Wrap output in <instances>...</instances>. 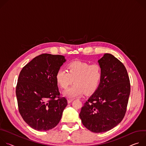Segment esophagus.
<instances>
[{
	"label": "esophagus",
	"mask_w": 146,
	"mask_h": 146,
	"mask_svg": "<svg viewBox=\"0 0 146 146\" xmlns=\"http://www.w3.org/2000/svg\"><path fill=\"white\" fill-rule=\"evenodd\" d=\"M73 100H74V99H68L67 100V102H68V103L69 104V103H71Z\"/></svg>",
	"instance_id": "esophagus-1"
}]
</instances>
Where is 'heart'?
<instances>
[{"mask_svg": "<svg viewBox=\"0 0 146 146\" xmlns=\"http://www.w3.org/2000/svg\"><path fill=\"white\" fill-rule=\"evenodd\" d=\"M103 71L99 64H90L87 62L74 61L67 66V70L60 69L56 80L61 88L66 89L73 82L74 84L63 92L68 98H75L93 93L98 88L102 78Z\"/></svg>", "mask_w": 146, "mask_h": 146, "instance_id": "b5f03b06", "label": "heart"}]
</instances>
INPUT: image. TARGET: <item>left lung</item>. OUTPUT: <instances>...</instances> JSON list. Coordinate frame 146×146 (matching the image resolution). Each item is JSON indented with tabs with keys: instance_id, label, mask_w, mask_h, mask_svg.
I'll use <instances>...</instances> for the list:
<instances>
[{
	"instance_id": "left-lung-1",
	"label": "left lung",
	"mask_w": 146,
	"mask_h": 146,
	"mask_svg": "<svg viewBox=\"0 0 146 146\" xmlns=\"http://www.w3.org/2000/svg\"><path fill=\"white\" fill-rule=\"evenodd\" d=\"M98 62L103 71L101 81L79 114L83 125L94 133L107 132L122 121L131 92L126 69L118 59L106 53Z\"/></svg>"
}]
</instances>
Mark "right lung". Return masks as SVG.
<instances>
[{
    "mask_svg": "<svg viewBox=\"0 0 146 146\" xmlns=\"http://www.w3.org/2000/svg\"><path fill=\"white\" fill-rule=\"evenodd\" d=\"M66 61L61 55L42 54L25 65L20 73L15 91L19 110L35 130L47 131L56 126L67 106V99L60 97L56 80L57 71Z\"/></svg>",
    "mask_w": 146,
    "mask_h": 146,
    "instance_id": "right-lung-1",
    "label": "right lung"
}]
</instances>
